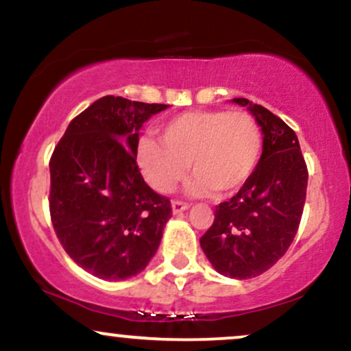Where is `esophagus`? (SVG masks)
<instances>
[{
  "label": "esophagus",
  "instance_id": "1",
  "mask_svg": "<svg viewBox=\"0 0 351 351\" xmlns=\"http://www.w3.org/2000/svg\"><path fill=\"white\" fill-rule=\"evenodd\" d=\"M188 208H189V204L184 203V201H178V199H173V201H171L173 215H181V213L186 211Z\"/></svg>",
  "mask_w": 351,
  "mask_h": 351
}]
</instances>
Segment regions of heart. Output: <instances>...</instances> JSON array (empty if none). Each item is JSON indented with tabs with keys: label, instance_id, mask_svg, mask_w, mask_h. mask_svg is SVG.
Segmentation results:
<instances>
[{
	"label": "heart",
	"instance_id": "obj_1",
	"mask_svg": "<svg viewBox=\"0 0 351 351\" xmlns=\"http://www.w3.org/2000/svg\"><path fill=\"white\" fill-rule=\"evenodd\" d=\"M263 134L244 110H191L176 115L160 132V142L140 140L136 162L147 183L171 193L184 178L188 165L196 178L193 195H219L239 189L259 163Z\"/></svg>",
	"mask_w": 351,
	"mask_h": 351
}]
</instances>
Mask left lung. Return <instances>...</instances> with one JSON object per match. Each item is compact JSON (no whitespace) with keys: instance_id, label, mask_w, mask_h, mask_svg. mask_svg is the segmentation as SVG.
<instances>
[{"instance_id":"obj_1","label":"left lung","mask_w":351,"mask_h":351,"mask_svg":"<svg viewBox=\"0 0 351 351\" xmlns=\"http://www.w3.org/2000/svg\"><path fill=\"white\" fill-rule=\"evenodd\" d=\"M264 134L259 165L243 188L219 203L211 228L199 239L213 267L232 279H251L287 252L299 229L308 170L295 132L284 120L247 99Z\"/></svg>"}]
</instances>
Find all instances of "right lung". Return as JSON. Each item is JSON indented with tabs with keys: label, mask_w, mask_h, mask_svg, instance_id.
<instances>
[{
	"label": "right lung",
	"mask_w": 351,
	"mask_h": 351,
	"mask_svg": "<svg viewBox=\"0 0 351 351\" xmlns=\"http://www.w3.org/2000/svg\"><path fill=\"white\" fill-rule=\"evenodd\" d=\"M165 104L95 100L72 119L49 160V213L75 264L104 280L147 267L171 217V203L145 183L136 165L142 125Z\"/></svg>",
	"instance_id": "add662e5"
}]
</instances>
